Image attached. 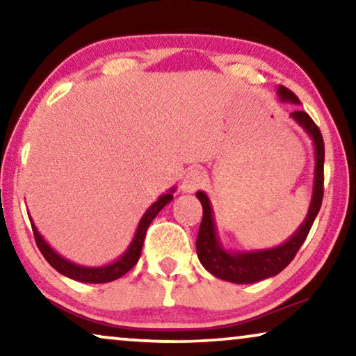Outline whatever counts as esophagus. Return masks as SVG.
Instances as JSON below:
<instances>
[{"mask_svg":"<svg viewBox=\"0 0 356 356\" xmlns=\"http://www.w3.org/2000/svg\"><path fill=\"white\" fill-rule=\"evenodd\" d=\"M204 181V175L199 168H191L189 172L184 175L183 181H181V191L186 194H191L196 191V189L201 186Z\"/></svg>","mask_w":356,"mask_h":356,"instance_id":"34e87169","label":"esophagus"}]
</instances>
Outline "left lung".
<instances>
[{"mask_svg": "<svg viewBox=\"0 0 356 356\" xmlns=\"http://www.w3.org/2000/svg\"><path fill=\"white\" fill-rule=\"evenodd\" d=\"M277 95L284 104L300 105L293 92L284 86L277 87ZM290 118L309 136L313 140L314 147V177H313V193H311V201L308 212H306L305 220L300 223L293 235L280 245L264 248V250H228L223 245L217 232L216 217H213V209L211 199L204 191H197L196 197L202 204V222L199 227L196 251L197 257L212 275L217 279L232 282V284H254L280 274L286 266L293 259L296 251L303 245L306 236L311 230L316 216H318L321 202H323V184H324V143L323 136L314 121L309 118L308 113L296 110L290 115Z\"/></svg>", "mask_w": 356, "mask_h": 356, "instance_id": "8db88e82", "label": "left lung"}]
</instances>
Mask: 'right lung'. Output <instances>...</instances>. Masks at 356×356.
Returning a JSON list of instances; mask_svg holds the SVG:
<instances>
[{"mask_svg": "<svg viewBox=\"0 0 356 356\" xmlns=\"http://www.w3.org/2000/svg\"><path fill=\"white\" fill-rule=\"evenodd\" d=\"M175 191H177V186L170 188L167 193L160 194L157 201L150 204L147 211L144 212V216L140 217L138 228H136L134 232L133 240H131L129 246L126 248L123 254H121L118 259H115L113 262H108V264H104V266H81L70 259H66V257H63L60 252L53 250V248L47 243L45 238L40 235V232L37 230L32 217L29 216V218H31L32 230H33V235H35V243L38 250H40L43 257H45L48 264H50L53 269H56L60 274H63L65 277H70L72 280L82 282V284H106V282H113L116 279H120V277H123L126 272L131 270L136 266V262H138L140 257V251H143L145 232H147V228L150 223H152L155 216H157V213L162 211L167 204L173 201Z\"/></svg>", "mask_w": 356, "mask_h": 356, "instance_id": "right-lung-1", "label": "right lung"}]
</instances>
